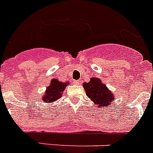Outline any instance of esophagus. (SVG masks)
<instances>
[{
  "mask_svg": "<svg viewBox=\"0 0 153 153\" xmlns=\"http://www.w3.org/2000/svg\"><path fill=\"white\" fill-rule=\"evenodd\" d=\"M73 83H74V85H79V84H80V81L74 80V81H73Z\"/></svg>",
  "mask_w": 153,
  "mask_h": 153,
  "instance_id": "esophagus-1",
  "label": "esophagus"
}]
</instances>
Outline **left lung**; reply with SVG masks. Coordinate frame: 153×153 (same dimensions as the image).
Wrapping results in <instances>:
<instances>
[{"label": "left lung", "instance_id": "obj_1", "mask_svg": "<svg viewBox=\"0 0 153 153\" xmlns=\"http://www.w3.org/2000/svg\"><path fill=\"white\" fill-rule=\"evenodd\" d=\"M86 96L94 103L97 105L98 108H105L110 105L114 101L115 95L98 78H91L89 82L82 84Z\"/></svg>", "mask_w": 153, "mask_h": 153}]
</instances>
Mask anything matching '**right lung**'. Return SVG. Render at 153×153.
I'll list each match as a JSON object with an SVG mask.
<instances>
[{
    "mask_svg": "<svg viewBox=\"0 0 153 153\" xmlns=\"http://www.w3.org/2000/svg\"><path fill=\"white\" fill-rule=\"evenodd\" d=\"M69 84H70L69 82H63L56 79H52L50 85L47 86L45 92L42 97V100L45 104H52L56 101L61 97L66 86Z\"/></svg>",
    "mask_w": 153,
    "mask_h": 153,
    "instance_id": "add662e5",
    "label": "right lung"
}]
</instances>
